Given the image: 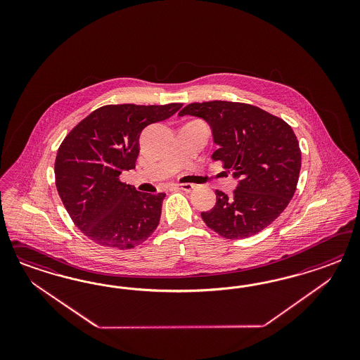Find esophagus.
<instances>
[{"label":"esophagus","mask_w":360,"mask_h":360,"mask_svg":"<svg viewBox=\"0 0 360 360\" xmlns=\"http://www.w3.org/2000/svg\"><path fill=\"white\" fill-rule=\"evenodd\" d=\"M176 188H179V190H184V191H191L193 188H194V185H191V184H176L175 185Z\"/></svg>","instance_id":"esophagus-1"}]
</instances>
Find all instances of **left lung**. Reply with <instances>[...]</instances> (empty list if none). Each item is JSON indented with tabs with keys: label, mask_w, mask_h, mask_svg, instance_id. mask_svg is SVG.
Wrapping results in <instances>:
<instances>
[{
	"label": "left lung",
	"mask_w": 360,
	"mask_h": 360,
	"mask_svg": "<svg viewBox=\"0 0 360 360\" xmlns=\"http://www.w3.org/2000/svg\"><path fill=\"white\" fill-rule=\"evenodd\" d=\"M178 116L207 122L218 149L214 161L238 179L233 194L217 190V203L202 212L207 227L226 239H245L268 227L295 195L301 150L295 131L259 107L232 101L186 105Z\"/></svg>",
	"instance_id": "1"
}]
</instances>
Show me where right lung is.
<instances>
[{
    "label": "right lung",
    "instance_id": "obj_1",
    "mask_svg": "<svg viewBox=\"0 0 360 360\" xmlns=\"http://www.w3.org/2000/svg\"><path fill=\"white\" fill-rule=\"evenodd\" d=\"M182 107L104 105L67 134L55 160V185L67 212L89 239L131 250L157 229L166 194L140 193L120 181L136 166L140 134Z\"/></svg>",
    "mask_w": 360,
    "mask_h": 360
}]
</instances>
